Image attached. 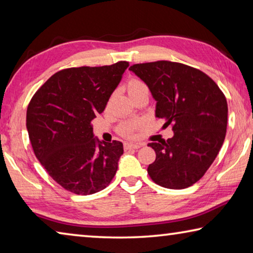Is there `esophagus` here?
Instances as JSON below:
<instances>
[{
	"label": "esophagus",
	"instance_id": "1",
	"mask_svg": "<svg viewBox=\"0 0 253 253\" xmlns=\"http://www.w3.org/2000/svg\"><path fill=\"white\" fill-rule=\"evenodd\" d=\"M142 147V145L140 144H134V143H124V148L128 151V149H138Z\"/></svg>",
	"mask_w": 253,
	"mask_h": 253
}]
</instances>
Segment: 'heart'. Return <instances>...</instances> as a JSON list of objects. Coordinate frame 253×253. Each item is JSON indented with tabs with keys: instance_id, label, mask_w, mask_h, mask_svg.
<instances>
[{
	"instance_id": "b5f03b06",
	"label": "heart",
	"mask_w": 253,
	"mask_h": 253,
	"mask_svg": "<svg viewBox=\"0 0 253 253\" xmlns=\"http://www.w3.org/2000/svg\"><path fill=\"white\" fill-rule=\"evenodd\" d=\"M127 90H128V93H129V96L132 98L134 96L138 95V93H140V92L148 91V87L143 80L132 78L127 83ZM140 125H142V123L138 121L124 122L121 124V125H119V132H121L123 136L130 137L134 135V131Z\"/></svg>"
}]
</instances>
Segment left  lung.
<instances>
[{
  "label": "left lung",
  "mask_w": 253,
  "mask_h": 253,
  "mask_svg": "<svg viewBox=\"0 0 253 253\" xmlns=\"http://www.w3.org/2000/svg\"><path fill=\"white\" fill-rule=\"evenodd\" d=\"M129 70L148 85L156 117L174 136L149 143L156 160L147 173L158 185L182 190L203 176L224 142L228 102L214 81L199 69L172 61L132 65Z\"/></svg>",
  "instance_id": "8db88e82"
}]
</instances>
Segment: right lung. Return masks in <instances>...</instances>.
<instances>
[{
    "label": "right lung",
    "instance_id": "right-lung-1",
    "mask_svg": "<svg viewBox=\"0 0 253 253\" xmlns=\"http://www.w3.org/2000/svg\"><path fill=\"white\" fill-rule=\"evenodd\" d=\"M129 63L79 67L55 72L27 109L33 152L46 172L71 193L89 195L109 185L123 143L93 137L91 121L105 110Z\"/></svg>",
    "mask_w": 253,
    "mask_h": 253
}]
</instances>
